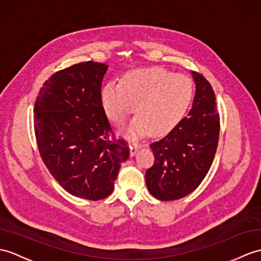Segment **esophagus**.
<instances>
[{"label": "esophagus", "instance_id": "obj_1", "mask_svg": "<svg viewBox=\"0 0 261 261\" xmlns=\"http://www.w3.org/2000/svg\"><path fill=\"white\" fill-rule=\"evenodd\" d=\"M140 147H141L140 143L137 142V141H132V143L130 144V153H131V155H135L136 152H137V150Z\"/></svg>", "mask_w": 261, "mask_h": 261}]
</instances>
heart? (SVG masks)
Segmentation results:
<instances>
[{
  "label": "heart",
  "instance_id": "obj_1",
  "mask_svg": "<svg viewBox=\"0 0 261 261\" xmlns=\"http://www.w3.org/2000/svg\"><path fill=\"white\" fill-rule=\"evenodd\" d=\"M193 98L191 79L155 66L125 73L120 83L109 82L101 99L108 118L121 125L135 111L130 135L155 136L171 130L184 118Z\"/></svg>",
  "mask_w": 261,
  "mask_h": 261
}]
</instances>
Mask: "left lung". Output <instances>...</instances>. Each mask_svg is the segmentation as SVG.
<instances>
[{"label":"left lung","instance_id":"8db88e82","mask_svg":"<svg viewBox=\"0 0 261 261\" xmlns=\"http://www.w3.org/2000/svg\"><path fill=\"white\" fill-rule=\"evenodd\" d=\"M196 95L188 116L153 141L154 162L145 172L151 195L163 201L184 198L202 182L215 158L220 132L216 95L209 81L192 72Z\"/></svg>","mask_w":261,"mask_h":261}]
</instances>
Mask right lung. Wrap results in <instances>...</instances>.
<instances>
[{
  "label": "right lung",
  "mask_w": 261,
  "mask_h": 261,
  "mask_svg": "<svg viewBox=\"0 0 261 261\" xmlns=\"http://www.w3.org/2000/svg\"><path fill=\"white\" fill-rule=\"evenodd\" d=\"M108 66L81 62L60 70L43 83L34 105V133L42 160L72 196H110L128 142L116 137L101 99Z\"/></svg>",
  "instance_id": "add662e5"
}]
</instances>
